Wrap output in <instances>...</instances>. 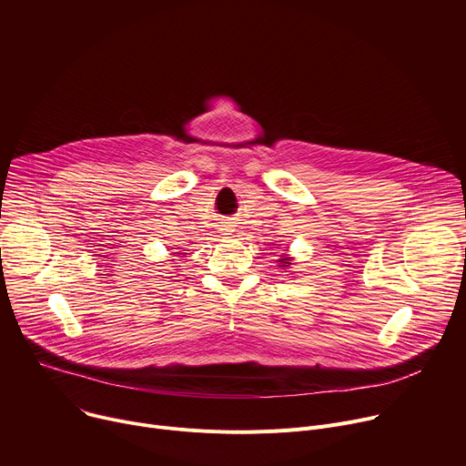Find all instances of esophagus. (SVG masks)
I'll use <instances>...</instances> for the list:
<instances>
[{"label": "esophagus", "mask_w": 466, "mask_h": 466, "mask_svg": "<svg viewBox=\"0 0 466 466\" xmlns=\"http://www.w3.org/2000/svg\"><path fill=\"white\" fill-rule=\"evenodd\" d=\"M225 227H227V228H225V230H228V227H230V225H228V223H227V225H225Z\"/></svg>", "instance_id": "esophagus-1"}]
</instances>
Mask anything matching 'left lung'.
Masks as SVG:
<instances>
[{"mask_svg":"<svg viewBox=\"0 0 466 466\" xmlns=\"http://www.w3.org/2000/svg\"><path fill=\"white\" fill-rule=\"evenodd\" d=\"M279 261L282 263V265H280V268H289V265H293V263H291V258H289V256H282V258H280Z\"/></svg>","mask_w":466,"mask_h":466,"instance_id":"1","label":"left lung"}]
</instances>
